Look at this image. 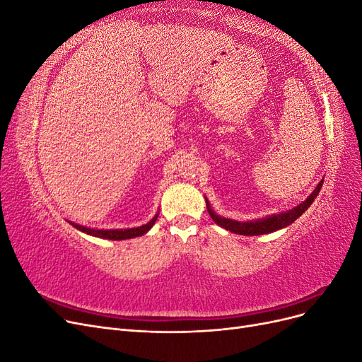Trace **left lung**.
<instances>
[{
	"label": "left lung",
	"instance_id": "obj_1",
	"mask_svg": "<svg viewBox=\"0 0 362 362\" xmlns=\"http://www.w3.org/2000/svg\"><path fill=\"white\" fill-rule=\"evenodd\" d=\"M323 185V181H320L319 184H317V187L314 189V192L306 198L302 204H299L298 206L291 208V210H287L284 213H279V214H272L269 217H264V218H258V221H250V222H237V221H233V218H225L222 216L216 214L211 206H210V202H206V210L208 213H210L213 221L218 225L222 226L225 229H228V231H231L234 234H242V235H261V234H270V233H275L278 231V229H282L286 228L288 225H291L296 218L300 217L306 210H308L310 205L314 202V199L317 198V194L320 193V189Z\"/></svg>",
	"mask_w": 362,
	"mask_h": 362
}]
</instances>
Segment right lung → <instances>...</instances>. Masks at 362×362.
<instances>
[{"label": "right lung", "instance_id": "obj_1", "mask_svg": "<svg viewBox=\"0 0 362 362\" xmlns=\"http://www.w3.org/2000/svg\"><path fill=\"white\" fill-rule=\"evenodd\" d=\"M157 217H158V213L152 217L146 225H141L139 228H128V229H95V228H87V226L74 223V222H69V223L74 228L78 229V231L93 235V237L107 238V240H127V238H134V237H140V235L146 234L149 229L154 226Z\"/></svg>", "mask_w": 362, "mask_h": 362}]
</instances>
